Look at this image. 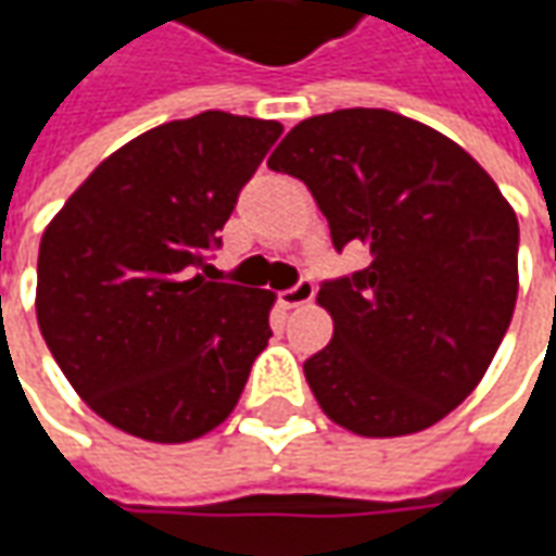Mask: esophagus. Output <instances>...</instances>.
Returning a JSON list of instances; mask_svg holds the SVG:
<instances>
[{
  "mask_svg": "<svg viewBox=\"0 0 556 556\" xmlns=\"http://www.w3.org/2000/svg\"><path fill=\"white\" fill-rule=\"evenodd\" d=\"M315 300V285H312L309 278H300L293 288L281 290V306L285 309H300V306H306Z\"/></svg>",
  "mask_w": 556,
  "mask_h": 556,
  "instance_id": "1",
  "label": "esophagus"
}]
</instances>
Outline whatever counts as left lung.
I'll list each match as a JSON object with an SVG mask.
<instances>
[{
    "label": "left lung",
    "instance_id": "left-lung-1",
    "mask_svg": "<svg viewBox=\"0 0 556 556\" xmlns=\"http://www.w3.org/2000/svg\"><path fill=\"white\" fill-rule=\"evenodd\" d=\"M268 166L306 182L337 250H368V266L318 290L333 337L303 371L321 412L358 437L433 427L507 333L517 213L460 144L380 108L296 123Z\"/></svg>",
    "mask_w": 556,
    "mask_h": 556
}]
</instances>
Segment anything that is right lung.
<instances>
[{"label": "right lung", "instance_id": "add662e5", "mask_svg": "<svg viewBox=\"0 0 556 556\" xmlns=\"http://www.w3.org/2000/svg\"><path fill=\"white\" fill-rule=\"evenodd\" d=\"M281 132L225 111L163 123L98 163L46 228L39 331L83 402L123 433L191 442L244 393L275 296L203 275Z\"/></svg>", "mask_w": 556, "mask_h": 556}]
</instances>
